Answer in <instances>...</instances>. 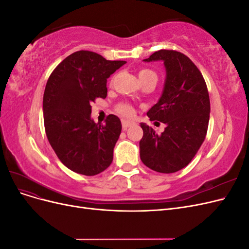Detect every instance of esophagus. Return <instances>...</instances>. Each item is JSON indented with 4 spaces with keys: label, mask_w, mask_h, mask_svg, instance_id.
Wrapping results in <instances>:
<instances>
[{
    "label": "esophagus",
    "mask_w": 249,
    "mask_h": 249,
    "mask_svg": "<svg viewBox=\"0 0 249 249\" xmlns=\"http://www.w3.org/2000/svg\"><path fill=\"white\" fill-rule=\"evenodd\" d=\"M122 123H123V129H124V130H126L127 127L131 126V125L133 124V123H132V122H129V120H123Z\"/></svg>",
    "instance_id": "esophagus-1"
}]
</instances>
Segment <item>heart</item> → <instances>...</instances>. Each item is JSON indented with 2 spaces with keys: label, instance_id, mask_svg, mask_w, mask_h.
<instances>
[{
  "label": "heart",
  "instance_id": "b5f03b06",
  "mask_svg": "<svg viewBox=\"0 0 249 249\" xmlns=\"http://www.w3.org/2000/svg\"><path fill=\"white\" fill-rule=\"evenodd\" d=\"M138 77H139L140 82L147 80L149 78L157 79L156 73L148 69H141L138 71ZM118 111L120 114H123L125 117H131L134 115V108L132 106H130V105H122V106L118 108Z\"/></svg>",
  "mask_w": 249,
  "mask_h": 249
}]
</instances>
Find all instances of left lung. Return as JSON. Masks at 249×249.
<instances>
[{"instance_id": "8db88e82", "label": "left lung", "mask_w": 249, "mask_h": 249, "mask_svg": "<svg viewBox=\"0 0 249 249\" xmlns=\"http://www.w3.org/2000/svg\"><path fill=\"white\" fill-rule=\"evenodd\" d=\"M158 60L164 62L166 79L160 100L146 114L166 127L158 135L153 127L141 123L140 159L157 172L172 173L191 162L206 138L210 97L201 72L186 55L160 50L143 61Z\"/></svg>"}]
</instances>
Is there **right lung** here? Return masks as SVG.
I'll list each match as a JSON object with an SVG mask.
<instances>
[{"mask_svg":"<svg viewBox=\"0 0 249 249\" xmlns=\"http://www.w3.org/2000/svg\"><path fill=\"white\" fill-rule=\"evenodd\" d=\"M124 63L78 51L66 57L48 80L42 103L48 140L59 160L80 175H99L113 161L122 132L120 119L110 114L106 124H95L90 114L97 97L106 99L107 79Z\"/></svg>","mask_w":249,"mask_h":249,"instance_id":"obj_1","label":"right lung"}]
</instances>
